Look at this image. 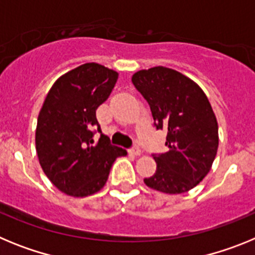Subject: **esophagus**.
<instances>
[{"label": "esophagus", "mask_w": 255, "mask_h": 255, "mask_svg": "<svg viewBox=\"0 0 255 255\" xmlns=\"http://www.w3.org/2000/svg\"><path fill=\"white\" fill-rule=\"evenodd\" d=\"M130 153H131L132 155H140L141 150H140V148H139V147H134V148H131V149H130Z\"/></svg>", "instance_id": "esophagus-1"}]
</instances>
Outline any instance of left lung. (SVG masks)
<instances>
[{
    "mask_svg": "<svg viewBox=\"0 0 255 255\" xmlns=\"http://www.w3.org/2000/svg\"><path fill=\"white\" fill-rule=\"evenodd\" d=\"M131 82L149 105L155 128L167 131L168 150L153 157L157 170L145 185L164 194L191 190L207 176L218 149L217 119L206 93L163 66L136 71Z\"/></svg>",
    "mask_w": 255,
    "mask_h": 255,
    "instance_id": "left-lung-1",
    "label": "left lung"
}]
</instances>
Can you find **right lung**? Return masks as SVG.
<instances>
[{"label":"right lung","mask_w":255,"mask_h":255,"mask_svg":"<svg viewBox=\"0 0 255 255\" xmlns=\"http://www.w3.org/2000/svg\"><path fill=\"white\" fill-rule=\"evenodd\" d=\"M119 74L96 62L70 70L56 80L40 108L35 149L40 167L60 191L75 198L105 186L117 157L128 154L101 134L96 111L107 100Z\"/></svg>","instance_id":"right-lung-1"}]
</instances>
